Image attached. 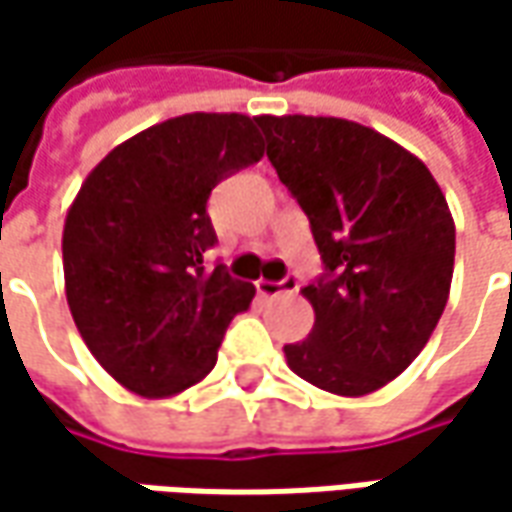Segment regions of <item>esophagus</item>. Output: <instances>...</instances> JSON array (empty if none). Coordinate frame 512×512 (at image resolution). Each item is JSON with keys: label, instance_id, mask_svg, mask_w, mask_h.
Instances as JSON below:
<instances>
[{"label": "esophagus", "instance_id": "esophagus-1", "mask_svg": "<svg viewBox=\"0 0 512 512\" xmlns=\"http://www.w3.org/2000/svg\"><path fill=\"white\" fill-rule=\"evenodd\" d=\"M302 287V282L296 279V276H287L282 282H270V279H259L256 282V290H259V296H265V299H273V296H290V293H296Z\"/></svg>", "mask_w": 512, "mask_h": 512}]
</instances>
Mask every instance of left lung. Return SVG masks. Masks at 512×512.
Instances as JSON below:
<instances>
[{
  "label": "left lung",
  "mask_w": 512,
  "mask_h": 512,
  "mask_svg": "<svg viewBox=\"0 0 512 512\" xmlns=\"http://www.w3.org/2000/svg\"><path fill=\"white\" fill-rule=\"evenodd\" d=\"M267 159L310 219L327 267L302 287L313 330L287 367L333 396H367L404 373L442 319L456 225L416 153L336 116H256Z\"/></svg>",
  "instance_id": "obj_1"
}]
</instances>
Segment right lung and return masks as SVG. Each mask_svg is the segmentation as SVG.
Listing matches in <instances>:
<instances>
[{"label":"right lung","instance_id":"right-lung-1","mask_svg":"<svg viewBox=\"0 0 512 512\" xmlns=\"http://www.w3.org/2000/svg\"><path fill=\"white\" fill-rule=\"evenodd\" d=\"M265 156L256 116L185 113L90 170L62 230L65 296L93 359L125 390L168 399L213 370L256 287L205 267L210 190Z\"/></svg>","mask_w":512,"mask_h":512}]
</instances>
